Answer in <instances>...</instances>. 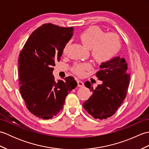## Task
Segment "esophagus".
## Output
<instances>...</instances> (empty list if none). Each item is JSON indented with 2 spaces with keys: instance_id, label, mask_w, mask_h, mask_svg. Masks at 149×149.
Here are the masks:
<instances>
[{
  "instance_id": "esophagus-1",
  "label": "esophagus",
  "mask_w": 149,
  "mask_h": 149,
  "mask_svg": "<svg viewBox=\"0 0 149 149\" xmlns=\"http://www.w3.org/2000/svg\"><path fill=\"white\" fill-rule=\"evenodd\" d=\"M77 86L78 87H82L84 86V84L83 82H82L81 81H79V80H77Z\"/></svg>"
}]
</instances>
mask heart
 <instances>
[{
  "label": "heart",
  "instance_id": "obj_1",
  "mask_svg": "<svg viewBox=\"0 0 149 149\" xmlns=\"http://www.w3.org/2000/svg\"><path fill=\"white\" fill-rule=\"evenodd\" d=\"M79 38L86 48L91 49L93 59L98 64L109 61L118 52L120 40L115 34H104L103 31L97 27H91L80 34ZM70 43L65 44L62 50L63 55L66 54ZM90 65L87 63L75 64L72 70L78 75H83Z\"/></svg>",
  "mask_w": 149,
  "mask_h": 149
}]
</instances>
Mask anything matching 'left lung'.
<instances>
[{
    "label": "left lung",
    "instance_id": "obj_1",
    "mask_svg": "<svg viewBox=\"0 0 149 149\" xmlns=\"http://www.w3.org/2000/svg\"><path fill=\"white\" fill-rule=\"evenodd\" d=\"M96 76L102 83L93 89L89 81L85 82L92 95L83 106L95 119H106L115 113L125 99L130 81L127 63L124 58L116 56L101 64Z\"/></svg>",
    "mask_w": 149,
    "mask_h": 149
}]
</instances>
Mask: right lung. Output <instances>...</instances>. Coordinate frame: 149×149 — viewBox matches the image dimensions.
I'll use <instances>...</instances> for the list:
<instances>
[{"mask_svg":"<svg viewBox=\"0 0 149 149\" xmlns=\"http://www.w3.org/2000/svg\"><path fill=\"white\" fill-rule=\"evenodd\" d=\"M74 30L73 27L43 24L31 34L20 53V93L27 108L40 118L50 119L59 113L66 97L77 85L72 76L56 81L52 74Z\"/></svg>","mask_w":149,"mask_h":149,"instance_id":"right-lung-1","label":"right lung"}]
</instances>
